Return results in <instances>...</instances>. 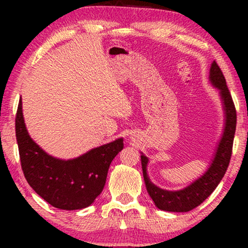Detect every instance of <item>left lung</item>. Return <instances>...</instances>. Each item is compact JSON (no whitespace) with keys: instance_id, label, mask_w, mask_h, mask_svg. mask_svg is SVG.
<instances>
[{"instance_id":"1","label":"left lung","mask_w":248,"mask_h":248,"mask_svg":"<svg viewBox=\"0 0 248 248\" xmlns=\"http://www.w3.org/2000/svg\"><path fill=\"white\" fill-rule=\"evenodd\" d=\"M209 73L210 83L219 90L220 99L222 101L223 114H225V125H223L221 138L217 143L211 162L204 174H202L186 187L178 189V191H168V189L160 188L155 185L149 178L147 171L149 159L141 152V164L145 187H147L149 195L155 202V206L164 211L187 212L199 206L215 191L228 168L236 131L237 115L235 105H233L228 87H227L225 77L216 61L212 62Z\"/></svg>"}]
</instances>
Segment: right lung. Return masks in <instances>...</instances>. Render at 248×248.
Masks as SVG:
<instances>
[{
  "label": "right lung",
  "mask_w": 248,
  "mask_h": 248,
  "mask_svg": "<svg viewBox=\"0 0 248 248\" xmlns=\"http://www.w3.org/2000/svg\"><path fill=\"white\" fill-rule=\"evenodd\" d=\"M16 137L28 184L40 198L61 210H80L93 204L103 192L111 161L124 148L123 138H120L77 158L53 157L30 138L21 99L16 116Z\"/></svg>",
  "instance_id": "obj_1"
}]
</instances>
